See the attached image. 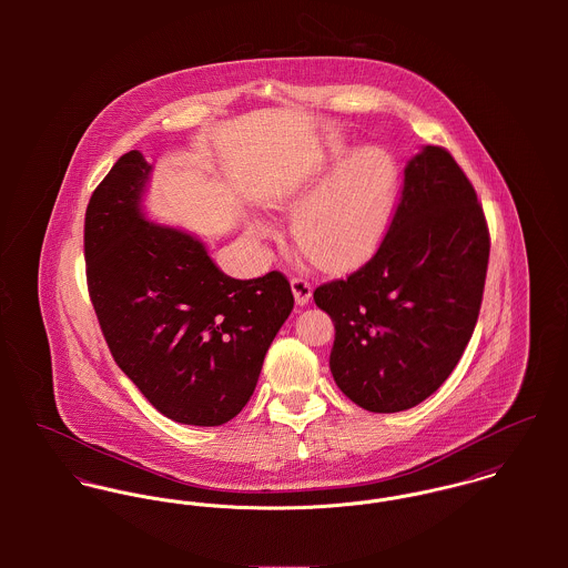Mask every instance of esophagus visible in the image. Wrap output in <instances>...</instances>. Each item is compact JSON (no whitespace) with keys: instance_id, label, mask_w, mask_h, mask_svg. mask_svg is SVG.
Wrapping results in <instances>:
<instances>
[{"instance_id":"esophagus-1","label":"esophagus","mask_w":568,"mask_h":568,"mask_svg":"<svg viewBox=\"0 0 568 568\" xmlns=\"http://www.w3.org/2000/svg\"><path fill=\"white\" fill-rule=\"evenodd\" d=\"M291 288H293V295H295L297 306H306V304L311 302V297H313V286H311L306 280L293 277V280H291Z\"/></svg>"}]
</instances>
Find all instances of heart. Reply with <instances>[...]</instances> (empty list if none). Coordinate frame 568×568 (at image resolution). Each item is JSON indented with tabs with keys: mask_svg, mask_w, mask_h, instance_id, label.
Returning a JSON list of instances; mask_svg holds the SVG:
<instances>
[{
	"mask_svg": "<svg viewBox=\"0 0 568 568\" xmlns=\"http://www.w3.org/2000/svg\"><path fill=\"white\" fill-rule=\"evenodd\" d=\"M332 151V165L343 158ZM398 194V165L378 146H365L338 163L329 174H317L277 192L271 207L295 212L293 239L297 246L327 271H347L378 248L387 234ZM253 239H273L266 221H251Z\"/></svg>",
	"mask_w": 568,
	"mask_h": 568,
	"instance_id": "1",
	"label": "heart"
}]
</instances>
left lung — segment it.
Wrapping results in <instances>:
<instances>
[{"label":"left lung","mask_w":568,"mask_h":568,"mask_svg":"<svg viewBox=\"0 0 568 568\" xmlns=\"http://www.w3.org/2000/svg\"><path fill=\"white\" fill-rule=\"evenodd\" d=\"M489 236L477 192L453 155L422 146L376 255L315 291L334 324L329 372L372 413H398L435 394L479 317Z\"/></svg>","instance_id":"obj_1"}]
</instances>
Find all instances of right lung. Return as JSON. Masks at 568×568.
Masks as SVG:
<instances>
[{
	"mask_svg": "<svg viewBox=\"0 0 568 568\" xmlns=\"http://www.w3.org/2000/svg\"><path fill=\"white\" fill-rule=\"evenodd\" d=\"M151 172L131 151L91 194V304L115 363L151 405L181 424L221 426L253 396L295 300L282 273L234 280L196 236L146 219Z\"/></svg>",
	"mask_w": 568,
	"mask_h": 568,
	"instance_id": "obj_1",
	"label": "right lung"
}]
</instances>
